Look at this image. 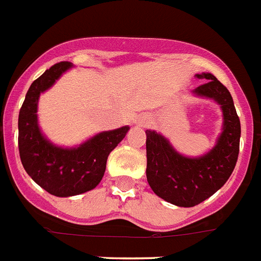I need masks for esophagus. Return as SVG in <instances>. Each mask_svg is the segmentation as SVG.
Listing matches in <instances>:
<instances>
[{
    "instance_id": "obj_1",
    "label": "esophagus",
    "mask_w": 261,
    "mask_h": 261,
    "mask_svg": "<svg viewBox=\"0 0 261 261\" xmlns=\"http://www.w3.org/2000/svg\"><path fill=\"white\" fill-rule=\"evenodd\" d=\"M150 121H152V119L149 117L148 115H140L137 119H136V124L140 126H146L150 124Z\"/></svg>"
}]
</instances>
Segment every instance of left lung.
Segmentation results:
<instances>
[{"label": "left lung", "instance_id": "1", "mask_svg": "<svg viewBox=\"0 0 261 261\" xmlns=\"http://www.w3.org/2000/svg\"><path fill=\"white\" fill-rule=\"evenodd\" d=\"M193 95L211 99L223 113L222 132L211 150L199 157L177 152L165 136L146 130V179L154 194L171 204L193 207L215 194L230 178L239 155L240 120L231 93L210 72Z\"/></svg>", "mask_w": 261, "mask_h": 261}]
</instances>
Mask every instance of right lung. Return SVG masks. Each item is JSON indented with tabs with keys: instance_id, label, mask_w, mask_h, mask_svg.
Here are the masks:
<instances>
[{
	"instance_id": "1",
	"label": "right lung",
	"mask_w": 261,
	"mask_h": 261,
	"mask_svg": "<svg viewBox=\"0 0 261 261\" xmlns=\"http://www.w3.org/2000/svg\"><path fill=\"white\" fill-rule=\"evenodd\" d=\"M70 62L46 70L29 88L18 116L19 157L31 179L55 197H73L95 189L104 175L109 153L128 133L129 126L100 132L72 148L58 146L42 133L38 124V100L54 86Z\"/></svg>"
}]
</instances>
